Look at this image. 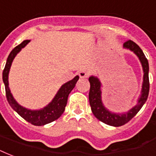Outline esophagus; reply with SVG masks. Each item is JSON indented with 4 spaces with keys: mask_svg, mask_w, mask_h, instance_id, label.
<instances>
[{
    "mask_svg": "<svg viewBox=\"0 0 156 156\" xmlns=\"http://www.w3.org/2000/svg\"><path fill=\"white\" fill-rule=\"evenodd\" d=\"M79 76L80 78H87L90 76V73L85 71H80L79 72Z\"/></svg>",
    "mask_w": 156,
    "mask_h": 156,
    "instance_id": "obj_1",
    "label": "esophagus"
}]
</instances>
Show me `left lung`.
I'll list each match as a JSON object with an SVG mask.
<instances>
[{"label": "left lung", "mask_w": 156, "mask_h": 156, "mask_svg": "<svg viewBox=\"0 0 156 156\" xmlns=\"http://www.w3.org/2000/svg\"><path fill=\"white\" fill-rule=\"evenodd\" d=\"M123 48L133 51L139 58L142 69H143V83L140 96L137 100V104L134 107L131 108L127 113H116L110 112L103 105L101 99V82L95 76H90L89 78V81L90 83V89L89 93V100L90 105L92 113L96 118L99 121L103 122L104 123L113 126V127H120L134 118L136 114L140 111L144 104L146 103L148 98L150 90L149 82V63L146 59V56L144 55L143 51L137 44L133 41L128 40L123 43Z\"/></svg>", "instance_id": "8db88e82"}]
</instances>
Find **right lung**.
<instances>
[{
    "mask_svg": "<svg viewBox=\"0 0 156 156\" xmlns=\"http://www.w3.org/2000/svg\"><path fill=\"white\" fill-rule=\"evenodd\" d=\"M29 42L30 40L23 41L20 44H19L18 46H16L10 51V55L7 58L6 64L5 66L3 73H2V79H3V82L5 88L6 99L10 107L12 108L19 115L24 118V120L29 122V123L35 125V126H43L45 124L50 123L51 122L57 120V118H59L62 116L67 103L69 94L71 93V91L75 87L77 80H79V76H76L71 80L62 85V87L57 91V94L55 95L51 103H49L46 107H44L42 109H28L19 105L16 101V99H14L12 94L10 93L9 82H8V76H9V71H10L14 58L16 57L17 53L20 52L21 49L26 46Z\"/></svg>",
    "mask_w": 156,
    "mask_h": 156,
    "instance_id": "add662e5",
    "label": "right lung"
}]
</instances>
